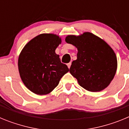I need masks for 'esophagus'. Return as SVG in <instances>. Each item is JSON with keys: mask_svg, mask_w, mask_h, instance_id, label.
Returning a JSON list of instances; mask_svg holds the SVG:
<instances>
[{"mask_svg": "<svg viewBox=\"0 0 129 129\" xmlns=\"http://www.w3.org/2000/svg\"><path fill=\"white\" fill-rule=\"evenodd\" d=\"M71 64H72V62H71L67 64V66H68V68H70V67H71Z\"/></svg>", "mask_w": 129, "mask_h": 129, "instance_id": "1", "label": "esophagus"}]
</instances>
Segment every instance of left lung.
<instances>
[{
	"label": "left lung",
	"instance_id": "left-lung-1",
	"mask_svg": "<svg viewBox=\"0 0 129 129\" xmlns=\"http://www.w3.org/2000/svg\"><path fill=\"white\" fill-rule=\"evenodd\" d=\"M65 41L78 50L70 72L79 85L90 92H100L109 86L117 69L116 54L109 44L90 32L68 35Z\"/></svg>",
	"mask_w": 129,
	"mask_h": 129
}]
</instances>
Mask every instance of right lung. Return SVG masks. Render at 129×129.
Listing matches in <instances>:
<instances>
[{"mask_svg": "<svg viewBox=\"0 0 129 129\" xmlns=\"http://www.w3.org/2000/svg\"><path fill=\"white\" fill-rule=\"evenodd\" d=\"M61 43L57 35L41 34L31 40L20 52L18 61L20 76L25 86L35 94H49L69 71L55 52Z\"/></svg>", "mask_w": 129, "mask_h": 129, "instance_id": "obj_1", "label": "right lung"}]
</instances>
